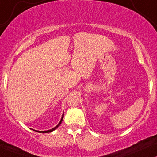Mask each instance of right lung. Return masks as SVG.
Returning <instances> with one entry per match:
<instances>
[{"mask_svg": "<svg viewBox=\"0 0 157 157\" xmlns=\"http://www.w3.org/2000/svg\"><path fill=\"white\" fill-rule=\"evenodd\" d=\"M64 115V114H63V116H62V118H61V120H60L59 123L58 124L56 125V126L55 127H53V128L51 129V130H45V131H38V130H35V131H36V132H42V133H48V132H51L53 131V130H56V129L57 128V127L59 126V125H60V124H61V123H62V121H63V116H64V115Z\"/></svg>", "mask_w": 157, "mask_h": 157, "instance_id": "right-lung-1", "label": "right lung"}]
</instances>
